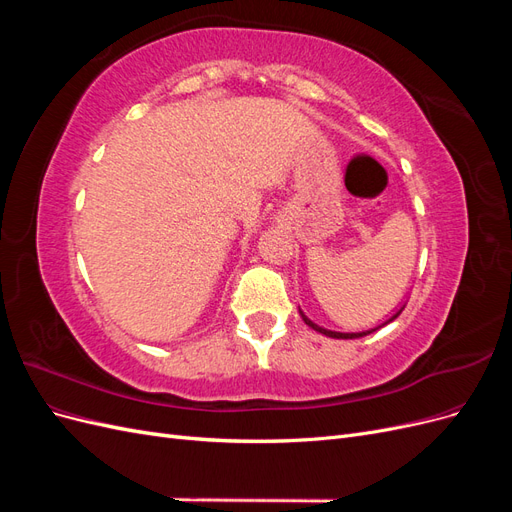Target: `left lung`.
Here are the masks:
<instances>
[{
  "instance_id": "obj_1",
  "label": "left lung",
  "mask_w": 512,
  "mask_h": 512,
  "mask_svg": "<svg viewBox=\"0 0 512 512\" xmlns=\"http://www.w3.org/2000/svg\"><path fill=\"white\" fill-rule=\"evenodd\" d=\"M401 309H404V307H401ZM401 309H399V312L395 314V316H391L389 320H386L384 324H389V322H393L399 314H401ZM299 314H301V318L305 320V324H307V327H312L314 331H318V333H322V335H327V337H335V339H356V337H365V335H369V333H374V331H378L380 327H384V324H380V327H376V329H369V331H361V333H339V331H329V329H322V327H318V324L316 322H312V320H309L303 312H301V309H299Z\"/></svg>"
}]
</instances>
